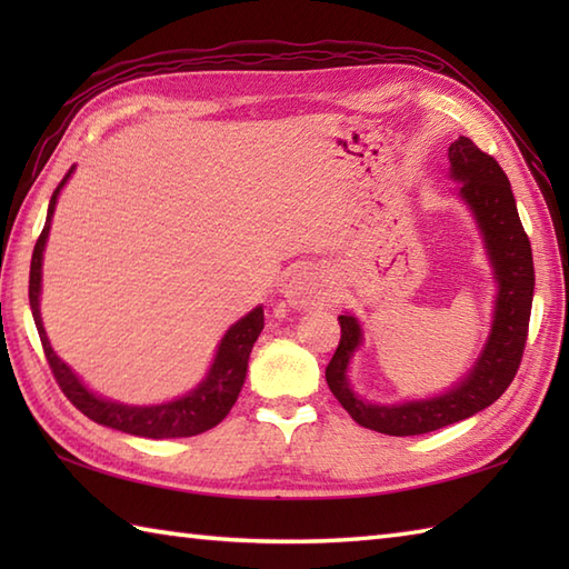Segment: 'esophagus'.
<instances>
[{
  "mask_svg": "<svg viewBox=\"0 0 569 569\" xmlns=\"http://www.w3.org/2000/svg\"><path fill=\"white\" fill-rule=\"evenodd\" d=\"M286 298L291 300L296 308L318 306L325 300V276L312 269H300L291 276L286 283Z\"/></svg>",
  "mask_w": 569,
  "mask_h": 569,
  "instance_id": "34e87169",
  "label": "esophagus"
}]
</instances>
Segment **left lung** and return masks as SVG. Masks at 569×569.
Masks as SVG:
<instances>
[{
    "label": "left lung",
    "instance_id": "1",
    "mask_svg": "<svg viewBox=\"0 0 569 569\" xmlns=\"http://www.w3.org/2000/svg\"><path fill=\"white\" fill-rule=\"evenodd\" d=\"M447 156H450V173L459 183V196L475 212L481 234H485L493 278L499 283L491 335L475 369L447 393L426 398V401L398 406L361 401L347 381L349 359L361 345V328L352 316L337 318L342 337L328 369H325L330 391L352 420H357L361 428L396 435V438L440 430L491 406L511 386L518 367H521L528 337L536 288L533 251H530V239L521 217H518L509 178L493 156L481 151L467 137L450 143Z\"/></svg>",
    "mask_w": 569,
    "mask_h": 569
}]
</instances>
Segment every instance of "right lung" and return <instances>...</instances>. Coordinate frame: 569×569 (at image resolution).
Returning <instances> with one entry per match:
<instances>
[{"instance_id": "1", "label": "right lung", "mask_w": 569, "mask_h": 569, "mask_svg": "<svg viewBox=\"0 0 569 569\" xmlns=\"http://www.w3.org/2000/svg\"><path fill=\"white\" fill-rule=\"evenodd\" d=\"M70 173L72 168L53 190V198H51V204H48V214H46V227L33 247L31 273H29V303L33 312V322L41 337L48 367H51L53 379L58 381L60 391H63L68 396V401L90 420L129 435H139V438H151V440L192 438V435H200L204 430L214 428L217 422H222L229 410H232L241 386H244L251 347L263 330L261 306L253 308L249 316H244L227 330V335L220 342V349H217L208 377H204L202 383H198V389H192L188 396L176 398V401H168L161 406H124V403L107 401V398L94 396L92 391L84 389L66 361H60L58 355L53 352V347L46 337L41 310H39L41 263H43V249H46L48 229H51V217L56 210L58 192L70 178Z\"/></svg>"}]
</instances>
